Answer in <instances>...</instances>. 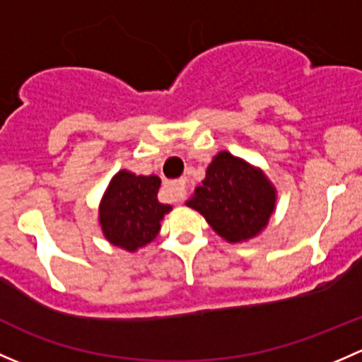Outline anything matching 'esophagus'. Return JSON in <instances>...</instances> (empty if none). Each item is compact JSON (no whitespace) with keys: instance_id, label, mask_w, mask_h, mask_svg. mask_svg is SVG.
<instances>
[{"instance_id":"34e87169","label":"esophagus","mask_w":362,"mask_h":362,"mask_svg":"<svg viewBox=\"0 0 362 362\" xmlns=\"http://www.w3.org/2000/svg\"><path fill=\"white\" fill-rule=\"evenodd\" d=\"M164 191L166 194L170 196L173 202H178V199L184 198V191H185V182L184 180H171L164 184Z\"/></svg>"}]
</instances>
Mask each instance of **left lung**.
I'll return each mask as SVG.
<instances>
[{
	"instance_id": "left-lung-1",
	"label": "left lung",
	"mask_w": 362,
	"mask_h": 362,
	"mask_svg": "<svg viewBox=\"0 0 362 362\" xmlns=\"http://www.w3.org/2000/svg\"><path fill=\"white\" fill-rule=\"evenodd\" d=\"M275 199V189L261 171L229 152H221L185 204L198 210L222 238L236 243L264 229Z\"/></svg>"
}]
</instances>
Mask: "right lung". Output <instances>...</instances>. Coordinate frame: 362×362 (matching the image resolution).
Segmentation results:
<instances>
[{"mask_svg": "<svg viewBox=\"0 0 362 362\" xmlns=\"http://www.w3.org/2000/svg\"><path fill=\"white\" fill-rule=\"evenodd\" d=\"M160 178L136 177L122 170L112 178L100 206V222L113 245L129 252L151 243L158 236L170 204L159 203Z\"/></svg>", "mask_w": 362, "mask_h": 362, "instance_id": "right-lung-1", "label": "right lung"}]
</instances>
